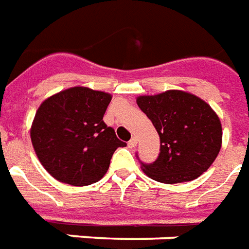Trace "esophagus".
Masks as SVG:
<instances>
[{
	"label": "esophagus",
	"instance_id": "esophagus-1",
	"mask_svg": "<svg viewBox=\"0 0 249 249\" xmlns=\"http://www.w3.org/2000/svg\"><path fill=\"white\" fill-rule=\"evenodd\" d=\"M128 145H129V148H135V146L137 145V139H136V137H132L129 140V142H128Z\"/></svg>",
	"mask_w": 249,
	"mask_h": 249
}]
</instances>
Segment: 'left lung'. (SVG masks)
<instances>
[{"mask_svg": "<svg viewBox=\"0 0 249 249\" xmlns=\"http://www.w3.org/2000/svg\"><path fill=\"white\" fill-rule=\"evenodd\" d=\"M137 105L160 136L159 157L149 164L140 161L145 175L159 183L176 184L195 180L211 167L223 133L208 104L191 93L168 90L140 96Z\"/></svg>", "mask_w": 249, "mask_h": 249, "instance_id": "obj_1", "label": "left lung"}]
</instances>
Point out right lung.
Wrapping results in <instances>:
<instances>
[{
	"mask_svg": "<svg viewBox=\"0 0 249 249\" xmlns=\"http://www.w3.org/2000/svg\"><path fill=\"white\" fill-rule=\"evenodd\" d=\"M112 96L74 87L57 93L36 113L32 144L41 164L53 178L76 187L97 183L124 141L104 123Z\"/></svg>",
	"mask_w": 249,
	"mask_h": 249,
	"instance_id": "1",
	"label": "right lung"
}]
</instances>
